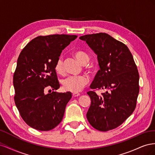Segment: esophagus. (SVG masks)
I'll list each match as a JSON object with an SVG mask.
<instances>
[{"instance_id": "obj_1", "label": "esophagus", "mask_w": 155, "mask_h": 155, "mask_svg": "<svg viewBox=\"0 0 155 155\" xmlns=\"http://www.w3.org/2000/svg\"><path fill=\"white\" fill-rule=\"evenodd\" d=\"M79 95H80V94L78 93V92H74L72 94V96L74 97H77V96H79Z\"/></svg>"}]
</instances>
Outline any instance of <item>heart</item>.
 Returning <instances> with one entry per match:
<instances>
[{
    "label": "heart",
    "instance_id": "heart-1",
    "mask_svg": "<svg viewBox=\"0 0 155 155\" xmlns=\"http://www.w3.org/2000/svg\"><path fill=\"white\" fill-rule=\"evenodd\" d=\"M74 55L82 64H87L89 60L88 55L82 51H74ZM54 69L56 73L58 74L61 75L64 73V64L62 58H58L55 64ZM88 70L90 69L88 68ZM87 83L88 79L85 76H70L64 79L61 82L64 91L74 93L80 92Z\"/></svg>",
    "mask_w": 155,
    "mask_h": 155
}]
</instances>
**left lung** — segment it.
<instances>
[{
	"instance_id": "1",
	"label": "left lung",
	"mask_w": 155,
	"mask_h": 155,
	"mask_svg": "<svg viewBox=\"0 0 155 155\" xmlns=\"http://www.w3.org/2000/svg\"><path fill=\"white\" fill-rule=\"evenodd\" d=\"M97 56L100 70L91 85L104 89L99 96L89 91L91 104L87 113L96 129L107 131L118 127L134 112L139 93V74L128 47L105 33L83 35Z\"/></svg>"
}]
</instances>
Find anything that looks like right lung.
<instances>
[{"mask_svg":"<svg viewBox=\"0 0 155 155\" xmlns=\"http://www.w3.org/2000/svg\"><path fill=\"white\" fill-rule=\"evenodd\" d=\"M77 37L38 36L27 44L18 56L13 75L14 100L22 118L32 128L50 130L63 120L71 92L53 91L46 94L45 91L59 88L55 64L62 50Z\"/></svg>","mask_w":155,"mask_h":155,"instance_id":"1","label":"right lung"}]
</instances>
